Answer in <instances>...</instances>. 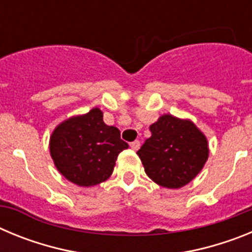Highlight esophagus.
<instances>
[{
    "instance_id": "1",
    "label": "esophagus",
    "mask_w": 252,
    "mask_h": 252,
    "mask_svg": "<svg viewBox=\"0 0 252 252\" xmlns=\"http://www.w3.org/2000/svg\"><path fill=\"white\" fill-rule=\"evenodd\" d=\"M130 148L132 149V150H135V151L139 150V149H140V141H137V140H136V141H132L130 144Z\"/></svg>"
}]
</instances>
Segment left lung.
<instances>
[{
	"label": "left lung",
	"mask_w": 252,
	"mask_h": 252,
	"mask_svg": "<svg viewBox=\"0 0 252 252\" xmlns=\"http://www.w3.org/2000/svg\"><path fill=\"white\" fill-rule=\"evenodd\" d=\"M151 136L137 151L145 173L164 188L192 182L208 159V142L189 120L162 115L150 126Z\"/></svg>",
	"instance_id": "1"
}]
</instances>
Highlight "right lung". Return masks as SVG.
<instances>
[{
  "label": "right lung",
  "mask_w": 252,
  "mask_h": 252,
  "mask_svg": "<svg viewBox=\"0 0 252 252\" xmlns=\"http://www.w3.org/2000/svg\"><path fill=\"white\" fill-rule=\"evenodd\" d=\"M127 142L120 130L107 126L99 108L58 125L50 136V155L59 173L79 187H92L112 174L116 160Z\"/></svg>",
  "instance_id": "1"
}]
</instances>
